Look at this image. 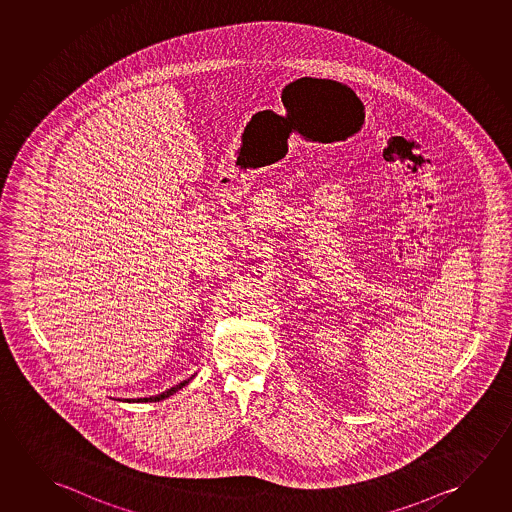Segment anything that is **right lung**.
<instances>
[{"instance_id": "obj_1", "label": "right lung", "mask_w": 512, "mask_h": 512, "mask_svg": "<svg viewBox=\"0 0 512 512\" xmlns=\"http://www.w3.org/2000/svg\"><path fill=\"white\" fill-rule=\"evenodd\" d=\"M193 378V376H191ZM191 378L186 379V381H182V383H179V385L172 386V388H168L166 392H163V394L154 395V397H143V399H126V402H159L163 401V399H166V397H170V395L175 394V392H179L181 388H184V386L188 385L189 381H191Z\"/></svg>"}]
</instances>
